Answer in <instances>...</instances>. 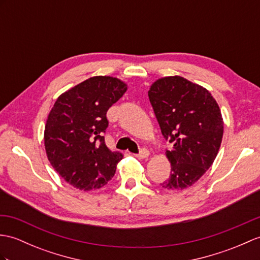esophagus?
<instances>
[{"label":"esophagus","instance_id":"obj_1","mask_svg":"<svg viewBox=\"0 0 260 260\" xmlns=\"http://www.w3.org/2000/svg\"><path fill=\"white\" fill-rule=\"evenodd\" d=\"M148 156H149V152H148L147 149H145V148H142V149L140 150V153H138V154H135V157L140 158V159L148 158Z\"/></svg>","mask_w":260,"mask_h":260}]
</instances>
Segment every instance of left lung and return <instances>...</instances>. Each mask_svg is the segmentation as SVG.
<instances>
[{
  "mask_svg": "<svg viewBox=\"0 0 260 260\" xmlns=\"http://www.w3.org/2000/svg\"><path fill=\"white\" fill-rule=\"evenodd\" d=\"M148 98L162 136L173 144L166 150L171 175L160 186L185 189L206 173L218 154L224 134L219 106L206 88L177 75L154 82Z\"/></svg>",
  "mask_w": 260,
  "mask_h": 260,
  "instance_id": "obj_1",
  "label": "left lung"
}]
</instances>
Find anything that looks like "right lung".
<instances>
[{"label":"right lung","instance_id":"1","mask_svg":"<svg viewBox=\"0 0 260 260\" xmlns=\"http://www.w3.org/2000/svg\"><path fill=\"white\" fill-rule=\"evenodd\" d=\"M127 89L116 77L94 76L58 96L45 124L47 158L66 183L84 191L113 178L122 153L107 148L106 113Z\"/></svg>","mask_w":260,"mask_h":260}]
</instances>
